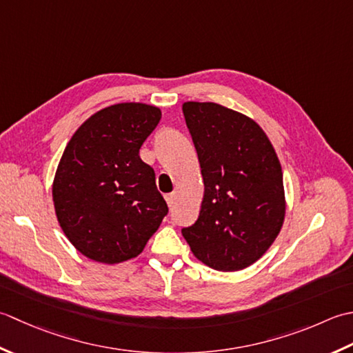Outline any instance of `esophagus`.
I'll list each match as a JSON object with an SVG mask.
<instances>
[{"mask_svg": "<svg viewBox=\"0 0 353 353\" xmlns=\"http://www.w3.org/2000/svg\"><path fill=\"white\" fill-rule=\"evenodd\" d=\"M175 199H176V195L175 193H169V195H166V203H168V205L172 208L174 207V204H175Z\"/></svg>", "mask_w": 353, "mask_h": 353, "instance_id": "1", "label": "esophagus"}]
</instances>
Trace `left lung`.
<instances>
[{"label": "left lung", "mask_w": 353, "mask_h": 353, "mask_svg": "<svg viewBox=\"0 0 353 353\" xmlns=\"http://www.w3.org/2000/svg\"><path fill=\"white\" fill-rule=\"evenodd\" d=\"M196 148L204 196L183 236L193 256L216 271L257 262L282 230L283 174L268 135L245 114L213 102H184Z\"/></svg>", "instance_id": "left-lung-1"}]
</instances>
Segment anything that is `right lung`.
Listing matches in <instances>:
<instances>
[{"instance_id": "right-lung-1", "label": "right lung", "mask_w": 353, "mask_h": 353, "mask_svg": "<svg viewBox=\"0 0 353 353\" xmlns=\"http://www.w3.org/2000/svg\"><path fill=\"white\" fill-rule=\"evenodd\" d=\"M160 120L154 105H111L86 119L63 150L52 187L56 218L91 261L116 265L137 257L168 214L155 172L140 158Z\"/></svg>"}]
</instances>
